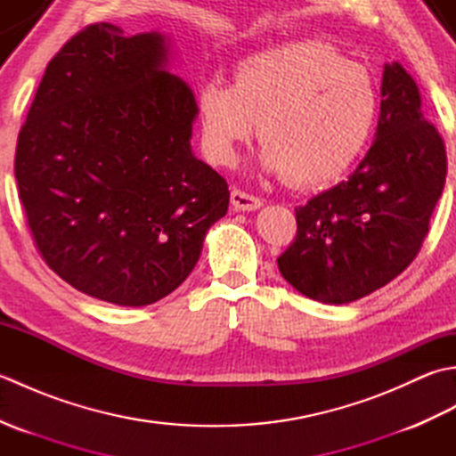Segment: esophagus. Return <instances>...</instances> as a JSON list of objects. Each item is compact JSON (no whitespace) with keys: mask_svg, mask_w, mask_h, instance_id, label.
Here are the masks:
<instances>
[{"mask_svg":"<svg viewBox=\"0 0 456 456\" xmlns=\"http://www.w3.org/2000/svg\"><path fill=\"white\" fill-rule=\"evenodd\" d=\"M231 203H233V208L239 211H255L263 206L260 198H256V196H253V193H248L240 188L231 190Z\"/></svg>","mask_w":456,"mask_h":456,"instance_id":"1","label":"esophagus"}]
</instances>
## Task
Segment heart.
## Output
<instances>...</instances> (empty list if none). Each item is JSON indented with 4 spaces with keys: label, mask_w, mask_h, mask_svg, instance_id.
Segmentation results:
<instances>
[{
    "label": "heart",
    "mask_w": 456,
    "mask_h": 456,
    "mask_svg": "<svg viewBox=\"0 0 456 456\" xmlns=\"http://www.w3.org/2000/svg\"><path fill=\"white\" fill-rule=\"evenodd\" d=\"M196 105L213 160H233L258 121L263 168L317 186L341 176L362 152L380 95L372 74L333 45L294 41L243 58L233 84L219 76L201 82Z\"/></svg>",
    "instance_id": "b5f03b06"
}]
</instances>
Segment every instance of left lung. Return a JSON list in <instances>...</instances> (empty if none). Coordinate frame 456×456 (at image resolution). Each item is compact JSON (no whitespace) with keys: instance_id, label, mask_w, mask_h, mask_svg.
I'll return each mask as SVG.
<instances>
[{"instance_id":"left-lung-1","label":"left lung","mask_w":456,"mask_h":456,"mask_svg":"<svg viewBox=\"0 0 456 456\" xmlns=\"http://www.w3.org/2000/svg\"><path fill=\"white\" fill-rule=\"evenodd\" d=\"M444 178V142L425 119L418 84L402 64H386L370 151L345 182L296 208L280 274L323 304L372 294L418 256Z\"/></svg>"}]
</instances>
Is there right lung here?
<instances>
[{"label":"right lung","instance_id":"right-lung-1","mask_svg":"<svg viewBox=\"0 0 456 456\" xmlns=\"http://www.w3.org/2000/svg\"><path fill=\"white\" fill-rule=\"evenodd\" d=\"M157 31L94 23L53 61L19 131L15 180L48 268L82 294L139 307L196 266L229 186L191 154L196 98L162 70Z\"/></svg>","mask_w":456,"mask_h":456}]
</instances>
